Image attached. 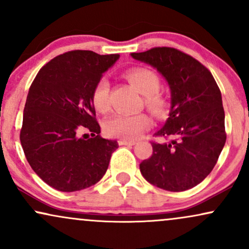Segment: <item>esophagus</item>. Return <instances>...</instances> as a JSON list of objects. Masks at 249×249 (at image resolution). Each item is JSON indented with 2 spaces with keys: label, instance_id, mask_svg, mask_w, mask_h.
<instances>
[{
  "label": "esophagus",
  "instance_id": "esophagus-1",
  "mask_svg": "<svg viewBox=\"0 0 249 249\" xmlns=\"http://www.w3.org/2000/svg\"><path fill=\"white\" fill-rule=\"evenodd\" d=\"M119 145H134L136 142L134 141H126V139H119L118 141Z\"/></svg>",
  "mask_w": 249,
  "mask_h": 249
}]
</instances>
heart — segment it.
I'll list each match as a JSON object with an SVG mask.
<instances>
[{
  "instance_id": "b5f03b06",
  "label": "heart",
  "mask_w": 249,
  "mask_h": 249,
  "mask_svg": "<svg viewBox=\"0 0 249 249\" xmlns=\"http://www.w3.org/2000/svg\"><path fill=\"white\" fill-rule=\"evenodd\" d=\"M125 78L132 87L144 96L145 107L156 118L166 116L168 101L166 96L159 90L160 78L156 72L146 68H134L125 72ZM108 93L110 84L107 78H101L93 88L91 101L93 107L98 112L105 113L108 110ZM151 125V119L146 113L138 115H115L107 118L104 123V131L108 137H116L130 141L136 139L146 131Z\"/></svg>"
}]
</instances>
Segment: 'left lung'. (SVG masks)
<instances>
[{"mask_svg":"<svg viewBox=\"0 0 249 249\" xmlns=\"http://www.w3.org/2000/svg\"><path fill=\"white\" fill-rule=\"evenodd\" d=\"M131 56L156 68L171 89V111L152 142L153 153L141 162L145 179L154 186L181 192L212 172L226 142L225 111L220 89L206 67L178 49L157 47Z\"/></svg>","mask_w":249,"mask_h":249,"instance_id":"8db88e82","label":"left lung"}]
</instances>
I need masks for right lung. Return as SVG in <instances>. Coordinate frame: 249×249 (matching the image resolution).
<instances>
[{"label": "right lung", "instance_id": "add662e5", "mask_svg": "<svg viewBox=\"0 0 249 249\" xmlns=\"http://www.w3.org/2000/svg\"><path fill=\"white\" fill-rule=\"evenodd\" d=\"M118 58V53L68 51L48 62L31 83L19 141L31 168L57 191L97 184L118 147L99 134L91 101L96 83ZM83 129L90 131V139L79 138Z\"/></svg>", "mask_w": 249, "mask_h": 249}]
</instances>
